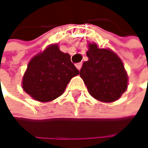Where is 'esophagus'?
<instances>
[{
  "mask_svg": "<svg viewBox=\"0 0 148 148\" xmlns=\"http://www.w3.org/2000/svg\"><path fill=\"white\" fill-rule=\"evenodd\" d=\"M82 66V63H77V64L75 65V66H76V68H77L78 70H81Z\"/></svg>",
  "mask_w": 148,
  "mask_h": 148,
  "instance_id": "1",
  "label": "esophagus"
}]
</instances>
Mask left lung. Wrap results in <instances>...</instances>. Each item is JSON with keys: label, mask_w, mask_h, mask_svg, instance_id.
Listing matches in <instances>:
<instances>
[{"label": "left lung", "mask_w": 148, "mask_h": 148, "mask_svg": "<svg viewBox=\"0 0 148 148\" xmlns=\"http://www.w3.org/2000/svg\"><path fill=\"white\" fill-rule=\"evenodd\" d=\"M88 61L80 70V76L88 93L98 101H117L127 89L128 76L121 59L110 49L88 44Z\"/></svg>", "instance_id": "1"}]
</instances>
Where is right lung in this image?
<instances>
[{
    "label": "right lung",
    "mask_w": 148,
    "mask_h": 148,
    "mask_svg": "<svg viewBox=\"0 0 148 148\" xmlns=\"http://www.w3.org/2000/svg\"><path fill=\"white\" fill-rule=\"evenodd\" d=\"M68 53L51 45L28 64L22 87L33 99L46 103L60 97L71 79L79 75Z\"/></svg>",
    "instance_id": "add662e5"
}]
</instances>
